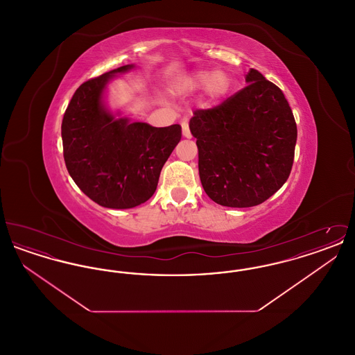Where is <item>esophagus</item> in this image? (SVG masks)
<instances>
[{
  "mask_svg": "<svg viewBox=\"0 0 355 355\" xmlns=\"http://www.w3.org/2000/svg\"><path fill=\"white\" fill-rule=\"evenodd\" d=\"M181 126H182V135L185 138H191V133H190V129H189V122L187 119H182L181 121Z\"/></svg>",
  "mask_w": 355,
  "mask_h": 355,
  "instance_id": "obj_1",
  "label": "esophagus"
}]
</instances>
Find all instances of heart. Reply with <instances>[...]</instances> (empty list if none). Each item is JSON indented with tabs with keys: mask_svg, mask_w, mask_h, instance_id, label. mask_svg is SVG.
Here are the masks:
<instances>
[{
	"mask_svg": "<svg viewBox=\"0 0 355 355\" xmlns=\"http://www.w3.org/2000/svg\"><path fill=\"white\" fill-rule=\"evenodd\" d=\"M202 89L205 100L216 103L230 94L233 80L223 69H198L178 77L171 85V92L177 96H189Z\"/></svg>",
	"mask_w": 355,
	"mask_h": 355,
	"instance_id": "obj_1",
	"label": "heart"
}]
</instances>
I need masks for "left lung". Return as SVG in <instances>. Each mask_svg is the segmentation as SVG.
Instances as JSON below:
<instances>
[{
	"instance_id": "left-lung-1",
	"label": "left lung",
	"mask_w": 355,
	"mask_h": 355,
	"mask_svg": "<svg viewBox=\"0 0 355 355\" xmlns=\"http://www.w3.org/2000/svg\"><path fill=\"white\" fill-rule=\"evenodd\" d=\"M220 106L194 112L189 122L198 146L206 194L222 206L252 207L286 182L294 161L297 125L282 90L258 70Z\"/></svg>"
}]
</instances>
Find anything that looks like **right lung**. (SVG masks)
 Wrapping results in <instances>:
<instances>
[{
  "label": "right lung",
  "instance_id": "add662e5",
  "mask_svg": "<svg viewBox=\"0 0 355 355\" xmlns=\"http://www.w3.org/2000/svg\"><path fill=\"white\" fill-rule=\"evenodd\" d=\"M135 68L125 65L81 85L61 126L70 177L92 201L109 209H132L146 202L182 135L177 123L154 128L109 109L107 84Z\"/></svg>",
  "mask_w": 355,
  "mask_h": 355
}]
</instances>
